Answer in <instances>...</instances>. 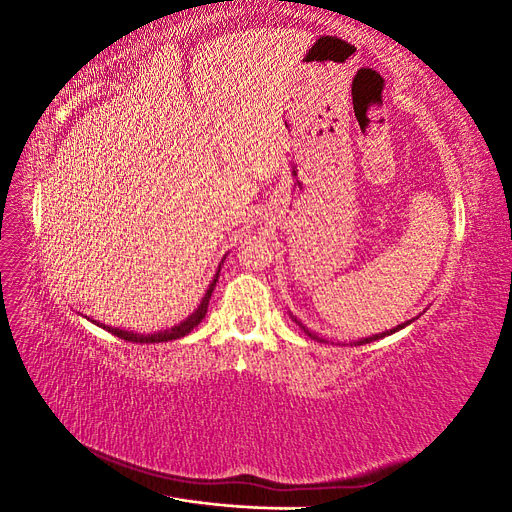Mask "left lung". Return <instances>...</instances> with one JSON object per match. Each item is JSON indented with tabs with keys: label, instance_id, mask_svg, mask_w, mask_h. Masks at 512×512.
I'll return each instance as SVG.
<instances>
[{
	"label": "left lung",
	"instance_id": "1",
	"mask_svg": "<svg viewBox=\"0 0 512 512\" xmlns=\"http://www.w3.org/2000/svg\"><path fill=\"white\" fill-rule=\"evenodd\" d=\"M299 322V320H297ZM412 320H408V322H404V324H399V327H395V329H391V331H384V333H378V335H371V337H363V339H359V342H354V346H363V344H369V342H376V339H382V337H386V335H393L395 331H399V329H404L406 327V324H410ZM299 327L309 335V337H312V339H318V342H324V339H320L318 335H314V333H309L305 327H303V324L299 322Z\"/></svg>",
	"mask_w": 512,
	"mask_h": 512
}]
</instances>
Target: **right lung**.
Here are the masks:
<instances>
[{
	"label": "right lung",
	"mask_w": 512,
	"mask_h": 512,
	"mask_svg": "<svg viewBox=\"0 0 512 512\" xmlns=\"http://www.w3.org/2000/svg\"><path fill=\"white\" fill-rule=\"evenodd\" d=\"M218 277H220V269H218V273H215L213 282L209 284L203 301H200V305L196 307V312L190 314L188 318H185L181 324H177V327H173V329L158 331V333H153V335H141V333H134V331H123V329H117V327H108V324H102V322H98V327L106 329L108 333L117 335L119 339H126V342H134V344H160V342H173V339L185 337L194 327H198L200 322H203V318L207 314V305H209V299H211V292L215 288V282H218Z\"/></svg>",
	"instance_id": "obj_1"
}]
</instances>
